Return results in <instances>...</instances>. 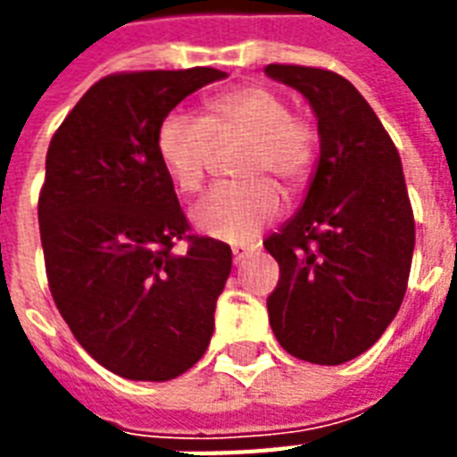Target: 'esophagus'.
<instances>
[{
  "label": "esophagus",
  "mask_w": 457,
  "mask_h": 457,
  "mask_svg": "<svg viewBox=\"0 0 457 457\" xmlns=\"http://www.w3.org/2000/svg\"><path fill=\"white\" fill-rule=\"evenodd\" d=\"M249 254H252V247H249V245H235V247H232V257H235V264L245 262Z\"/></svg>",
  "instance_id": "34e87169"
}]
</instances>
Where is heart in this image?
I'll use <instances>...</instances> for the list:
<instances>
[{
	"label": "heart",
	"mask_w": 457,
	"mask_h": 457,
	"mask_svg": "<svg viewBox=\"0 0 457 457\" xmlns=\"http://www.w3.org/2000/svg\"><path fill=\"white\" fill-rule=\"evenodd\" d=\"M215 137L245 134L247 146L237 170L245 180L218 183L190 210L193 225L222 242H249L281 212V186L306 180L316 134L303 117L288 112L287 100L264 85H247L210 100L205 117L170 110L156 129V154L169 179L183 193H195L205 179L210 144Z\"/></svg>",
	"instance_id": "heart-1"
}]
</instances>
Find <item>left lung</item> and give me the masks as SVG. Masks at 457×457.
I'll list each match as a JSON object with an SVG mask.
<instances>
[{
	"label": "left lung",
	"mask_w": 457,
	"mask_h": 457,
	"mask_svg": "<svg viewBox=\"0 0 457 457\" xmlns=\"http://www.w3.org/2000/svg\"><path fill=\"white\" fill-rule=\"evenodd\" d=\"M264 73L306 97L320 139L303 205L264 242L281 269L269 323L298 360L350 362L382 337L406 294L416 232L402 159L343 75L277 63Z\"/></svg>",
	"instance_id": "1"
}]
</instances>
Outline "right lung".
<instances>
[{
	"label": "right lung",
	"instance_id": "1",
	"mask_svg": "<svg viewBox=\"0 0 457 457\" xmlns=\"http://www.w3.org/2000/svg\"><path fill=\"white\" fill-rule=\"evenodd\" d=\"M228 78L215 68L107 75L46 154L38 228L48 287L78 343L104 370L169 382L205 354L232 249L193 237L156 154L161 120ZM189 239V252L172 245Z\"/></svg>",
	"mask_w": 457,
	"mask_h": 457
}]
</instances>
